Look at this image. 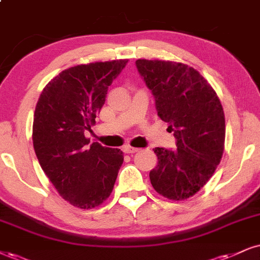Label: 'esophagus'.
Masks as SVG:
<instances>
[{
    "label": "esophagus",
    "instance_id": "esophagus-1",
    "mask_svg": "<svg viewBox=\"0 0 260 260\" xmlns=\"http://www.w3.org/2000/svg\"><path fill=\"white\" fill-rule=\"evenodd\" d=\"M123 150H124V153H126V154H134V153L139 152L140 149L139 148H134V147H130V146H125Z\"/></svg>",
    "mask_w": 260,
    "mask_h": 260
}]
</instances>
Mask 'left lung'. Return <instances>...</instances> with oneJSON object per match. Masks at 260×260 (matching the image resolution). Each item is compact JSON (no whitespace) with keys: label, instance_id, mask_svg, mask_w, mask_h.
Here are the masks:
<instances>
[{"label":"left lung","instance_id":"obj_1","mask_svg":"<svg viewBox=\"0 0 260 260\" xmlns=\"http://www.w3.org/2000/svg\"><path fill=\"white\" fill-rule=\"evenodd\" d=\"M136 67L155 99L158 115L174 131L177 149L156 147L150 183L170 200H184L212 177L222 159L225 119L218 96L193 67L139 59Z\"/></svg>","mask_w":260,"mask_h":260}]
</instances>
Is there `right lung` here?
Listing matches in <instances>:
<instances>
[{"label": "right lung", "mask_w": 260, "mask_h": 260, "mask_svg": "<svg viewBox=\"0 0 260 260\" xmlns=\"http://www.w3.org/2000/svg\"><path fill=\"white\" fill-rule=\"evenodd\" d=\"M127 60L91 62L70 67L41 92L32 126L38 161L59 194L79 208L101 205L113 190L124 161L120 149H112L84 136L95 124L108 86Z\"/></svg>", "instance_id": "obj_1"}]
</instances>
